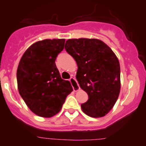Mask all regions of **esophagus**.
Segmentation results:
<instances>
[{"label":"esophagus","instance_id":"obj_1","mask_svg":"<svg viewBox=\"0 0 146 146\" xmlns=\"http://www.w3.org/2000/svg\"><path fill=\"white\" fill-rule=\"evenodd\" d=\"M70 84H71L72 87H73V91L76 92V91H78V90H80V86H79V85H78L77 80H76L74 78H70Z\"/></svg>","mask_w":146,"mask_h":146}]
</instances>
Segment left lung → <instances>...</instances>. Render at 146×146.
Returning a JSON list of instances; mask_svg holds the SVG:
<instances>
[{
	"mask_svg": "<svg viewBox=\"0 0 146 146\" xmlns=\"http://www.w3.org/2000/svg\"><path fill=\"white\" fill-rule=\"evenodd\" d=\"M65 50L78 65L76 79L88 94L81 104L92 117L106 115L114 106L120 91V66L111 49L98 39H69Z\"/></svg>",
	"mask_w": 146,
	"mask_h": 146,
	"instance_id": "1",
	"label": "left lung"
}]
</instances>
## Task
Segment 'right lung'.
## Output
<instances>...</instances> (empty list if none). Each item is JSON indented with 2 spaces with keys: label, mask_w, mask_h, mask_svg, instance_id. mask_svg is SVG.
I'll list each match as a JSON object with an SVG mask.
<instances>
[{
  "label": "right lung",
  "mask_w": 146,
  "mask_h": 146,
  "mask_svg": "<svg viewBox=\"0 0 146 146\" xmlns=\"http://www.w3.org/2000/svg\"><path fill=\"white\" fill-rule=\"evenodd\" d=\"M64 39L35 42L24 52L17 71L18 90L27 106L37 115L50 117L59 112L73 91L56 68V56L64 50Z\"/></svg>",
  "instance_id": "1"
}]
</instances>
